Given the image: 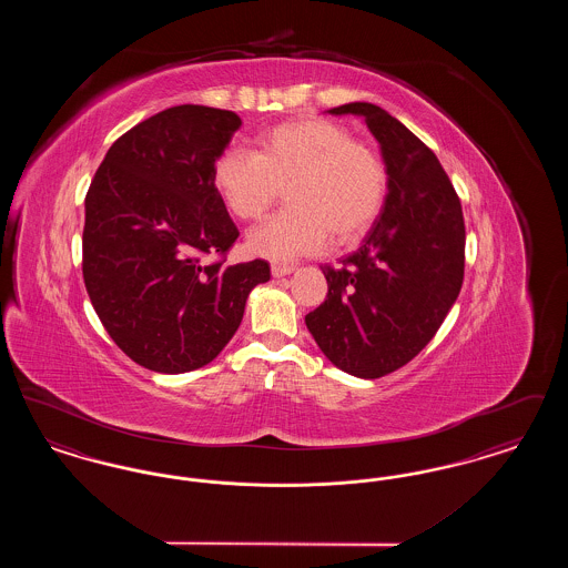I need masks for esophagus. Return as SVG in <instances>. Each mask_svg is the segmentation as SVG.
Here are the masks:
<instances>
[{
  "label": "esophagus",
  "instance_id": "34e87169",
  "mask_svg": "<svg viewBox=\"0 0 568 568\" xmlns=\"http://www.w3.org/2000/svg\"><path fill=\"white\" fill-rule=\"evenodd\" d=\"M272 276H285L290 272H294V264H278L274 262L271 266Z\"/></svg>",
  "mask_w": 568,
  "mask_h": 568
}]
</instances>
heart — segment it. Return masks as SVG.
<instances>
[{
    "mask_svg": "<svg viewBox=\"0 0 568 568\" xmlns=\"http://www.w3.org/2000/svg\"><path fill=\"white\" fill-rule=\"evenodd\" d=\"M213 183L236 219L264 215L281 187L287 209L253 227L248 248L271 260H294L349 246L377 221L389 190V170L377 144L353 138L338 121L304 116L255 138V153L230 146L213 165Z\"/></svg>",
    "mask_w": 568,
    "mask_h": 568,
    "instance_id": "b5f03b06",
    "label": "heart"
}]
</instances>
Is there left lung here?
<instances>
[{
	"instance_id": "obj_1",
	"label": "left lung",
	"mask_w": 568,
	"mask_h": 568,
	"mask_svg": "<svg viewBox=\"0 0 568 568\" xmlns=\"http://www.w3.org/2000/svg\"><path fill=\"white\" fill-rule=\"evenodd\" d=\"M327 112L364 116L387 163L389 190L364 244L341 266H322L327 296L304 322L336 368L385 377L433 341L458 297L462 204L433 151L389 112L368 102Z\"/></svg>"
}]
</instances>
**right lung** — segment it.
<instances>
[{
    "label": "right lung",
    "instance_id": "obj_1",
    "mask_svg": "<svg viewBox=\"0 0 568 568\" xmlns=\"http://www.w3.org/2000/svg\"><path fill=\"white\" fill-rule=\"evenodd\" d=\"M241 125L232 110H162L114 140L87 191V294L116 347L149 371L213 362L243 322L248 292L271 278L264 260L225 264L239 227L213 165Z\"/></svg>",
    "mask_w": 568,
    "mask_h": 568
}]
</instances>
